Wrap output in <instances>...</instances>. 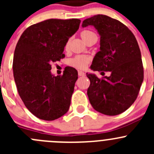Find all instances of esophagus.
<instances>
[{"label": "esophagus", "mask_w": 154, "mask_h": 154, "mask_svg": "<svg viewBox=\"0 0 154 154\" xmlns=\"http://www.w3.org/2000/svg\"><path fill=\"white\" fill-rule=\"evenodd\" d=\"M85 73L83 72V71H78V75L80 76V77H83V76H85Z\"/></svg>", "instance_id": "esophagus-1"}]
</instances>
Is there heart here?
Instances as JSON below:
<instances>
[{"instance_id": "b5f03b06", "label": "heart", "mask_w": 154, "mask_h": 154, "mask_svg": "<svg viewBox=\"0 0 154 154\" xmlns=\"http://www.w3.org/2000/svg\"><path fill=\"white\" fill-rule=\"evenodd\" d=\"M93 33L91 32V31H88V30H84L81 32V36L82 38H84L85 36H86L88 34H91ZM68 47V44L66 45V48ZM88 59L86 57H83V56H77L75 58L72 59L70 62L71 65L74 67L76 68H85L86 67L87 64H88Z\"/></svg>"}]
</instances>
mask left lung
<instances>
[{"label": "left lung", "mask_w": 154, "mask_h": 154, "mask_svg": "<svg viewBox=\"0 0 154 154\" xmlns=\"http://www.w3.org/2000/svg\"><path fill=\"white\" fill-rule=\"evenodd\" d=\"M88 26H93L100 36V51L90 68L111 73L103 79L86 73L90 80L88 100L93 108L102 114L119 115L134 103L144 80L139 45L128 27L107 15L87 18L82 27Z\"/></svg>", "instance_id": "obj_1"}]
</instances>
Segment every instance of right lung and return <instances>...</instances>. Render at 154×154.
Listing matches in <instances>:
<instances>
[{
	"label": "right lung",
	"mask_w": 154,
	"mask_h": 154,
	"mask_svg": "<svg viewBox=\"0 0 154 154\" xmlns=\"http://www.w3.org/2000/svg\"><path fill=\"white\" fill-rule=\"evenodd\" d=\"M80 24L77 18L45 20L26 29L17 43L14 80L24 105L38 119L54 121L69 109L78 73L68 67L55 76L51 64L65 57L64 48Z\"/></svg>",
	"instance_id": "obj_1"
}]
</instances>
